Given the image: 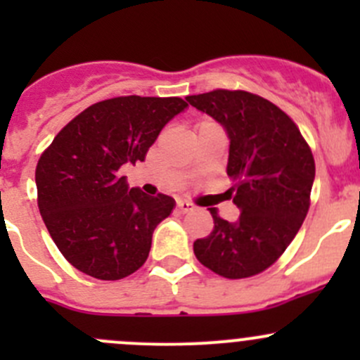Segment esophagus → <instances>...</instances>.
Listing matches in <instances>:
<instances>
[{"mask_svg": "<svg viewBox=\"0 0 360 360\" xmlns=\"http://www.w3.org/2000/svg\"><path fill=\"white\" fill-rule=\"evenodd\" d=\"M177 209H179V212H190L191 209H193V203L186 202V200H179L177 202Z\"/></svg>", "mask_w": 360, "mask_h": 360, "instance_id": "obj_1", "label": "esophagus"}]
</instances>
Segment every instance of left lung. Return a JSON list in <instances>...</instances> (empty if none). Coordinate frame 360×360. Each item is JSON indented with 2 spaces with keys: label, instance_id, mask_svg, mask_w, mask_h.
<instances>
[{
  "label": "left lung",
  "instance_id": "1",
  "mask_svg": "<svg viewBox=\"0 0 360 360\" xmlns=\"http://www.w3.org/2000/svg\"><path fill=\"white\" fill-rule=\"evenodd\" d=\"M186 101L226 132V174L235 184L230 193L240 209L233 223L209 209L214 230L195 240L193 252L221 277H252L281 257L303 224L315 179L314 155L296 123L263 97L214 90Z\"/></svg>",
  "mask_w": 360,
  "mask_h": 360
}]
</instances>
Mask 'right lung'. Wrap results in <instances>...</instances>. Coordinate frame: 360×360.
Listing matches in <instances>:
<instances>
[{
	"label": "right lung",
	"mask_w": 360,
	"mask_h": 360,
	"mask_svg": "<svg viewBox=\"0 0 360 360\" xmlns=\"http://www.w3.org/2000/svg\"><path fill=\"white\" fill-rule=\"evenodd\" d=\"M186 108L179 97L101 101L72 118L41 155L36 167L39 214L79 271L118 281L148 259L155 228L176 200L129 188L120 169L144 162L163 127Z\"/></svg>",
	"instance_id": "add662e5"
}]
</instances>
